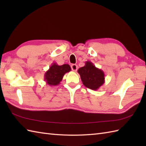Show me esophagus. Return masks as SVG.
Returning <instances> with one entry per match:
<instances>
[{
	"label": "esophagus",
	"mask_w": 146,
	"mask_h": 146,
	"mask_svg": "<svg viewBox=\"0 0 146 146\" xmlns=\"http://www.w3.org/2000/svg\"><path fill=\"white\" fill-rule=\"evenodd\" d=\"M71 70H72L73 71H76L77 70H78V66L75 64H73L71 65Z\"/></svg>",
	"instance_id": "esophagus-1"
}]
</instances>
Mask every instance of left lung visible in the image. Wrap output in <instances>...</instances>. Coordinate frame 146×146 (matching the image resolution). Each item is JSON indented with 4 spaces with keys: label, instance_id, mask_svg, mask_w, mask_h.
Segmentation results:
<instances>
[{
    "label": "left lung",
    "instance_id": "1",
    "mask_svg": "<svg viewBox=\"0 0 146 146\" xmlns=\"http://www.w3.org/2000/svg\"><path fill=\"white\" fill-rule=\"evenodd\" d=\"M78 73L83 84L93 90H97L105 83L104 72L96 67L91 61H86L85 66L80 68Z\"/></svg>",
    "mask_w": 146,
    "mask_h": 146
}]
</instances>
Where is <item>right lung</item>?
Segmentation results:
<instances>
[{"label":"right lung","instance_id":"1","mask_svg":"<svg viewBox=\"0 0 146 146\" xmlns=\"http://www.w3.org/2000/svg\"><path fill=\"white\" fill-rule=\"evenodd\" d=\"M71 70L69 64L58 65L56 63H52L49 70L44 74V81L49 86H56L63 80L65 73Z\"/></svg>","mask_w":146,"mask_h":146}]
</instances>
